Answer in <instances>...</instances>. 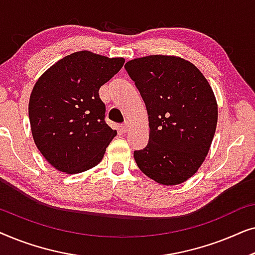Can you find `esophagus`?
<instances>
[{
	"mask_svg": "<svg viewBox=\"0 0 255 255\" xmlns=\"http://www.w3.org/2000/svg\"><path fill=\"white\" fill-rule=\"evenodd\" d=\"M130 128H131V124L130 123H125V124H123L121 127V130H122V132H123V133H127L128 131H130Z\"/></svg>",
	"mask_w": 255,
	"mask_h": 255,
	"instance_id": "34e87169",
	"label": "esophagus"
}]
</instances>
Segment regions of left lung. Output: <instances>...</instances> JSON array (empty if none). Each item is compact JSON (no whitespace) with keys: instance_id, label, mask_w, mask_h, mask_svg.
Here are the masks:
<instances>
[{"instance_id":"obj_1","label":"left lung","mask_w":255,"mask_h":255,"mask_svg":"<svg viewBox=\"0 0 255 255\" xmlns=\"http://www.w3.org/2000/svg\"><path fill=\"white\" fill-rule=\"evenodd\" d=\"M144 100L149 138L134 151L139 169L163 186L183 183L208 155L218 120L214 90L202 72L176 55H148L125 64Z\"/></svg>"}]
</instances>
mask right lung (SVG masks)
<instances>
[{
    "label": "right lung",
    "instance_id": "add662e5",
    "mask_svg": "<svg viewBox=\"0 0 255 255\" xmlns=\"http://www.w3.org/2000/svg\"><path fill=\"white\" fill-rule=\"evenodd\" d=\"M124 62V58L74 52L34 83L29 101L31 132L37 148L59 172L82 173L103 159L117 131L104 122L106 106L99 90Z\"/></svg>",
    "mask_w": 255,
    "mask_h": 255
}]
</instances>
